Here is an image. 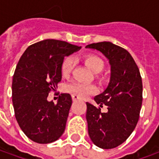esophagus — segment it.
I'll return each mask as SVG.
<instances>
[{"mask_svg":"<svg viewBox=\"0 0 159 159\" xmlns=\"http://www.w3.org/2000/svg\"><path fill=\"white\" fill-rule=\"evenodd\" d=\"M81 100V98L79 96H77V95H72V100L73 101H77V100Z\"/></svg>","mask_w":159,"mask_h":159,"instance_id":"obj_1","label":"esophagus"}]
</instances>
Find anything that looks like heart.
<instances>
[{
    "mask_svg": "<svg viewBox=\"0 0 159 159\" xmlns=\"http://www.w3.org/2000/svg\"><path fill=\"white\" fill-rule=\"evenodd\" d=\"M83 61L93 72H100L104 68L103 60L96 55L85 56L83 58ZM75 63H76L75 59L71 56H69L64 59L61 66V71L64 76H68L71 72L73 67L75 66ZM66 89L70 93L81 97H86L89 94H93L97 91L96 87L92 84L77 83V82L70 83L66 87Z\"/></svg>",
    "mask_w": 159,
    "mask_h": 159,
    "instance_id": "1",
    "label": "heart"
}]
</instances>
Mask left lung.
<instances>
[{
    "label": "left lung",
    "mask_w": 159,
    "mask_h": 159,
    "mask_svg": "<svg viewBox=\"0 0 159 159\" xmlns=\"http://www.w3.org/2000/svg\"><path fill=\"white\" fill-rule=\"evenodd\" d=\"M86 48L100 52L111 66L110 82L94 97L100 107L87 102L86 119L92 142L102 149L118 147L136 126L142 104V81L140 70L126 49L110 42L92 43ZM107 105L106 113L100 107Z\"/></svg>",
    "instance_id": "8db88e82"
}]
</instances>
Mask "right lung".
<instances>
[{
  "label": "right lung",
  "instance_id": "add662e5",
  "mask_svg": "<svg viewBox=\"0 0 159 159\" xmlns=\"http://www.w3.org/2000/svg\"><path fill=\"white\" fill-rule=\"evenodd\" d=\"M79 49L64 41L43 40L30 46L17 65L12 83L15 117L26 136L36 143L53 142L66 129L71 96L61 93L56 105L48 96L61 81L65 57Z\"/></svg>",
  "mask_w": 159,
  "mask_h": 159
}]
</instances>
